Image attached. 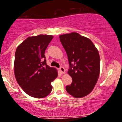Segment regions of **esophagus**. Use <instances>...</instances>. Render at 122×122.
<instances>
[{
    "mask_svg": "<svg viewBox=\"0 0 122 122\" xmlns=\"http://www.w3.org/2000/svg\"><path fill=\"white\" fill-rule=\"evenodd\" d=\"M59 71L61 73H65V69H64V67L62 66H61L60 68H59Z\"/></svg>",
    "mask_w": 122,
    "mask_h": 122,
    "instance_id": "esophagus-1",
    "label": "esophagus"
}]
</instances>
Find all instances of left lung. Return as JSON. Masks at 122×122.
Instances as JSON below:
<instances>
[{"label": "left lung", "instance_id": "8db88e82", "mask_svg": "<svg viewBox=\"0 0 122 122\" xmlns=\"http://www.w3.org/2000/svg\"><path fill=\"white\" fill-rule=\"evenodd\" d=\"M60 40L68 56V73L73 80L66 90L75 97H84L92 91L100 75L99 51L91 40L77 33L60 35Z\"/></svg>", "mask_w": 122, "mask_h": 122}]
</instances>
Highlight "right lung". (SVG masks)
Masks as SVG:
<instances>
[{"label": "right lung", "mask_w": 122, "mask_h": 122, "mask_svg": "<svg viewBox=\"0 0 122 122\" xmlns=\"http://www.w3.org/2000/svg\"><path fill=\"white\" fill-rule=\"evenodd\" d=\"M53 36L29 37L19 45L15 54L14 73L19 86L29 96L43 98L52 90L51 82L57 77L54 68L46 64L45 52Z\"/></svg>", "instance_id": "1"}]
</instances>
